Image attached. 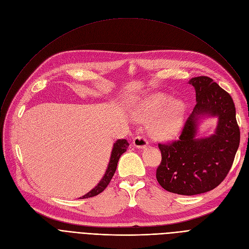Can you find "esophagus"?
<instances>
[{
    "mask_svg": "<svg viewBox=\"0 0 249 249\" xmlns=\"http://www.w3.org/2000/svg\"><path fill=\"white\" fill-rule=\"evenodd\" d=\"M133 145L136 147V148H145L147 145H148V141L145 137L143 136H136L134 139H133Z\"/></svg>",
    "mask_w": 249,
    "mask_h": 249,
    "instance_id": "esophagus-1",
    "label": "esophagus"
}]
</instances>
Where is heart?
<instances>
[{
	"instance_id": "1",
	"label": "heart",
	"mask_w": 249,
	"mask_h": 249,
	"mask_svg": "<svg viewBox=\"0 0 249 249\" xmlns=\"http://www.w3.org/2000/svg\"><path fill=\"white\" fill-rule=\"evenodd\" d=\"M186 107L182 102L166 94H154L143 101L135 111V117L139 120L152 121L151 134L159 139L167 140L176 137L182 127Z\"/></svg>"
}]
</instances>
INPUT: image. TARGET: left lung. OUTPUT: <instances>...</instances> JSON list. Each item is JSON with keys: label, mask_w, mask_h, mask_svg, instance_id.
Wrapping results in <instances>:
<instances>
[{"label": "left lung", "mask_w": 249, "mask_h": 249, "mask_svg": "<svg viewBox=\"0 0 249 249\" xmlns=\"http://www.w3.org/2000/svg\"><path fill=\"white\" fill-rule=\"evenodd\" d=\"M196 106L178 140L159 144L161 162L156 169L159 184L166 191L193 196L211 191L226 178L239 147L240 131L231 96L208 76L193 77ZM217 118L214 135L196 137L200 120Z\"/></svg>", "instance_id": "1"}]
</instances>
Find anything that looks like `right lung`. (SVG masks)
<instances>
[{
  "label": "right lung",
  "mask_w": 249,
  "mask_h": 249,
  "mask_svg": "<svg viewBox=\"0 0 249 249\" xmlns=\"http://www.w3.org/2000/svg\"><path fill=\"white\" fill-rule=\"evenodd\" d=\"M128 146H129V143L126 139H118L115 141V143L113 144L112 152H111L110 161H109L106 172H105L104 177L102 178V179L99 181V184L93 190H90L89 193L84 195L83 197H81L80 199L95 197V196L99 195L100 193H102L105 189L107 188V186L109 185V182L111 181V179L116 172L117 164H118V161H119L120 156L127 150Z\"/></svg>",
  "instance_id": "add662e5"
}]
</instances>
